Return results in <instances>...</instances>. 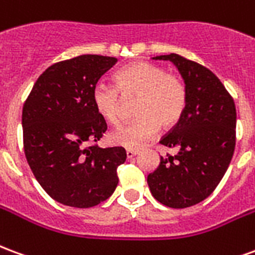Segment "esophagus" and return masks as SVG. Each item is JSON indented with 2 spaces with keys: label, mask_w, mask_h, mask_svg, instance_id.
Wrapping results in <instances>:
<instances>
[{
  "label": "esophagus",
  "mask_w": 255,
  "mask_h": 255,
  "mask_svg": "<svg viewBox=\"0 0 255 255\" xmlns=\"http://www.w3.org/2000/svg\"><path fill=\"white\" fill-rule=\"evenodd\" d=\"M126 154H127V158H132V157H135V155L138 154V150L127 149L126 150Z\"/></svg>",
  "instance_id": "1"
}]
</instances>
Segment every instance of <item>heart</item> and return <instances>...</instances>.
Segmentation results:
<instances>
[{"instance_id": "obj_1", "label": "heart", "mask_w": 255, "mask_h": 255, "mask_svg": "<svg viewBox=\"0 0 255 255\" xmlns=\"http://www.w3.org/2000/svg\"><path fill=\"white\" fill-rule=\"evenodd\" d=\"M115 84L100 82L93 90L95 111L109 124L120 123L123 102L136 98L138 119L109 133L117 146L136 149L154 136L160 126L171 128L180 122L187 106V86L180 75L166 72L157 64L136 61L119 69Z\"/></svg>"}]
</instances>
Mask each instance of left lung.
<instances>
[{"instance_id":"left-lung-1","label":"left lung","mask_w":255,"mask_h":255,"mask_svg":"<svg viewBox=\"0 0 255 255\" xmlns=\"http://www.w3.org/2000/svg\"><path fill=\"white\" fill-rule=\"evenodd\" d=\"M154 58L169 60L180 71L187 106L180 122L160 140L179 153L161 155L147 184L162 205L190 208L206 199L228 169L236 143L235 102L220 79L201 64L175 53Z\"/></svg>"}]
</instances>
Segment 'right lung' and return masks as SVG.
I'll return each mask as SVG.
<instances>
[{
	"label": "right lung",
	"mask_w": 255,
	"mask_h": 255,
	"mask_svg": "<svg viewBox=\"0 0 255 255\" xmlns=\"http://www.w3.org/2000/svg\"><path fill=\"white\" fill-rule=\"evenodd\" d=\"M117 58L84 54L53 64L38 78L23 105V146L42 188L72 208H93L111 197L123 147L101 149L108 129L95 111L93 90Z\"/></svg>",
	"instance_id": "add662e5"
}]
</instances>
